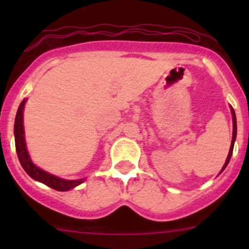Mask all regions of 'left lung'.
<instances>
[{
	"instance_id": "left-lung-1",
	"label": "left lung",
	"mask_w": 249,
	"mask_h": 249,
	"mask_svg": "<svg viewBox=\"0 0 249 249\" xmlns=\"http://www.w3.org/2000/svg\"><path fill=\"white\" fill-rule=\"evenodd\" d=\"M230 108H231V114H232V140H231V145H230V150H229V154H228V158H227V160H225V164H224V166H223V169H222V171L223 170L225 169V167L228 166V164H229V161H230V158H231V155H232V150H233V143H235V140H236V132H237V124H236V115H235V110L232 109V107H230Z\"/></svg>"
}]
</instances>
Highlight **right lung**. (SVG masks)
I'll return each instance as SVG.
<instances>
[{"instance_id": "add662e5", "label": "right lung", "mask_w": 249, "mask_h": 249, "mask_svg": "<svg viewBox=\"0 0 249 249\" xmlns=\"http://www.w3.org/2000/svg\"><path fill=\"white\" fill-rule=\"evenodd\" d=\"M25 104H26V99H24L20 104L19 108H18L17 115H16V123H14V137H16V149L19 161L21 164L22 169L26 171L27 175L35 180L43 183V184L48 185V187L53 188L59 192H66V190L72 189V188L77 187V185L82 184L84 182V178L82 179L76 180H69V179H62V178L56 177L54 175H50L32 162L31 158H30L29 153L26 149V143H25V136H24V124H22V112H24Z\"/></svg>"}]
</instances>
